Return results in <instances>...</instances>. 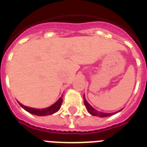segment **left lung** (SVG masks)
Segmentation results:
<instances>
[{"mask_svg":"<svg viewBox=\"0 0 147 147\" xmlns=\"http://www.w3.org/2000/svg\"><path fill=\"white\" fill-rule=\"evenodd\" d=\"M84 104L85 105V107L87 108V111H88L89 114H91L93 116H98L99 117H110L114 114L115 113H111V114H106V113H102V112H100V111H98L96 110L93 108V107L91 106V105L88 103V101L85 100V94H84Z\"/></svg>","mask_w":147,"mask_h":147,"instance_id":"8db88e82","label":"left lung"}]
</instances>
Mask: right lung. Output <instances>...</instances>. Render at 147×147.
Returning <instances> with one entry per match:
<instances>
[{"label": "right lung", "mask_w": 147, "mask_h": 147, "mask_svg": "<svg viewBox=\"0 0 147 147\" xmlns=\"http://www.w3.org/2000/svg\"><path fill=\"white\" fill-rule=\"evenodd\" d=\"M62 98H61L59 99V100L53 104L52 106L49 107H47V108H44V109H35V108H32V107H26L24 105H21L20 103H19L20 105L21 106L24 110H26V111H28L29 113H30L32 114H35V115H37V116H46V115H49V114H53L55 112H57L60 109L61 107V105H62Z\"/></svg>", "instance_id": "1"}]
</instances>
